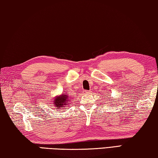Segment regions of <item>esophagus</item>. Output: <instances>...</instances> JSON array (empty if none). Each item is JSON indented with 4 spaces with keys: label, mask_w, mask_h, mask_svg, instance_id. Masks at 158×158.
Listing matches in <instances>:
<instances>
[{
    "label": "esophagus",
    "mask_w": 158,
    "mask_h": 158,
    "mask_svg": "<svg viewBox=\"0 0 158 158\" xmlns=\"http://www.w3.org/2000/svg\"><path fill=\"white\" fill-rule=\"evenodd\" d=\"M89 93H90V91H86H86H84V94H89Z\"/></svg>",
    "instance_id": "obj_1"
}]
</instances>
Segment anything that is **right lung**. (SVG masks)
<instances>
[{
    "label": "right lung",
    "instance_id": "add662e5",
    "mask_svg": "<svg viewBox=\"0 0 158 158\" xmlns=\"http://www.w3.org/2000/svg\"><path fill=\"white\" fill-rule=\"evenodd\" d=\"M68 101V96L65 94H62L61 95V96H58L56 99H54L53 103H55V106L57 107V109H60L62 108V107H64V106L68 104L67 103Z\"/></svg>",
    "mask_w": 158,
    "mask_h": 158
}]
</instances>
